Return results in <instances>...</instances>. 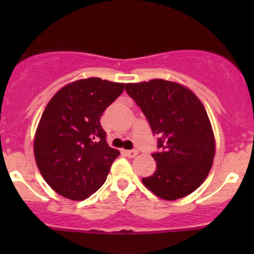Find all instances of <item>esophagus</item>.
I'll list each match as a JSON object with an SVG mask.
<instances>
[{
    "mask_svg": "<svg viewBox=\"0 0 254 254\" xmlns=\"http://www.w3.org/2000/svg\"><path fill=\"white\" fill-rule=\"evenodd\" d=\"M138 154V150L132 149V150H125V155L127 157H135Z\"/></svg>",
    "mask_w": 254,
    "mask_h": 254,
    "instance_id": "1",
    "label": "esophagus"
}]
</instances>
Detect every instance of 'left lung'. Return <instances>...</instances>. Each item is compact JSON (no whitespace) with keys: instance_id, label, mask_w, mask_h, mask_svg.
Masks as SVG:
<instances>
[{"instance_id":"8db88e82","label":"left lung","mask_w":254,"mask_h":254,"mask_svg":"<svg viewBox=\"0 0 254 254\" xmlns=\"http://www.w3.org/2000/svg\"><path fill=\"white\" fill-rule=\"evenodd\" d=\"M125 90L147 118L159 150L153 176L144 186L162 199L174 200L202 185L215 156V138L203 104L190 89L155 78L127 83Z\"/></svg>"}]
</instances>
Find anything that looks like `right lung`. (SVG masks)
Returning <instances> with one entry per match:
<instances>
[{
	"instance_id": "1",
	"label": "right lung",
	"mask_w": 254,
	"mask_h": 254,
	"mask_svg": "<svg viewBox=\"0 0 254 254\" xmlns=\"http://www.w3.org/2000/svg\"><path fill=\"white\" fill-rule=\"evenodd\" d=\"M123 90L124 83L89 77L63 87L46 105L34 137V156L58 194L82 200L105 183L121 153L107 144L100 117Z\"/></svg>"
}]
</instances>
